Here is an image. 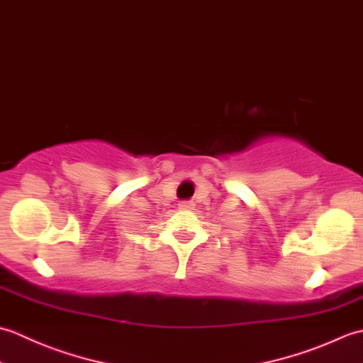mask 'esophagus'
<instances>
[{
    "instance_id": "obj_1",
    "label": "esophagus",
    "mask_w": 363,
    "mask_h": 363,
    "mask_svg": "<svg viewBox=\"0 0 363 363\" xmlns=\"http://www.w3.org/2000/svg\"><path fill=\"white\" fill-rule=\"evenodd\" d=\"M194 203L191 201H181L179 203V209H184V211H190V209H194Z\"/></svg>"
}]
</instances>
